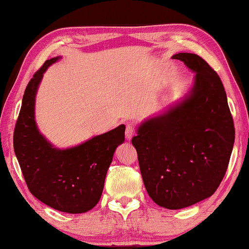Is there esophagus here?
Returning <instances> with one entry per match:
<instances>
[{
  "label": "esophagus",
  "instance_id": "esophagus-1",
  "mask_svg": "<svg viewBox=\"0 0 249 249\" xmlns=\"http://www.w3.org/2000/svg\"><path fill=\"white\" fill-rule=\"evenodd\" d=\"M135 132H136L135 125L131 124H127V128H125V138H127V141H130V139L134 137Z\"/></svg>",
  "mask_w": 249,
  "mask_h": 249
}]
</instances>
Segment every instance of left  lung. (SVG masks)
I'll return each instance as SVG.
<instances>
[{"label": "left lung", "mask_w": 249, "mask_h": 249, "mask_svg": "<svg viewBox=\"0 0 249 249\" xmlns=\"http://www.w3.org/2000/svg\"><path fill=\"white\" fill-rule=\"evenodd\" d=\"M172 57L195 72L192 88L142 121L131 142L149 197L164 209L180 210L215 193L229 164L234 128L215 71L196 54Z\"/></svg>", "instance_id": "left-lung-1"}]
</instances>
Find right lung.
Here are the masks:
<instances>
[{"mask_svg": "<svg viewBox=\"0 0 249 249\" xmlns=\"http://www.w3.org/2000/svg\"><path fill=\"white\" fill-rule=\"evenodd\" d=\"M61 56L47 60L27 85L13 134V148L30 193L61 212L77 214L100 200L115 149L124 142V124L69 148H56L40 134L35 102L43 74Z\"/></svg>", "mask_w": 249, "mask_h": 249, "instance_id": "right-lung-1", "label": "right lung"}]
</instances>
